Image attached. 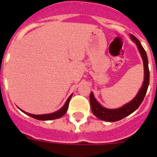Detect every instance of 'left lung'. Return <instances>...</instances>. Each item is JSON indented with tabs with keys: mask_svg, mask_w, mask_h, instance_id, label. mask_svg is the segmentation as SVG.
<instances>
[{
	"mask_svg": "<svg viewBox=\"0 0 157 157\" xmlns=\"http://www.w3.org/2000/svg\"><path fill=\"white\" fill-rule=\"evenodd\" d=\"M130 37H131V39L136 43L138 50H139L140 53L141 55L142 59H143L144 68H145V79H144L143 85L141 86L138 94H137V96L132 101L117 109H108L102 107L98 101H96L95 98L94 97V94H93V93H91L90 95L91 109H92V112L94 116H97L98 119L101 120L109 122H116L125 118L126 116L130 115L134 111L138 109V107L142 103L145 94H146L149 83V62H148L146 52H145V50L141 45L139 40L135 36H134L133 34H130Z\"/></svg>",
	"mask_w": 157,
	"mask_h": 157,
	"instance_id": "left-lung-1",
	"label": "left lung"
}]
</instances>
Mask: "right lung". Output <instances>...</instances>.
<instances>
[{
	"instance_id": "1",
	"label": "right lung",
	"mask_w": 157,
	"mask_h": 157,
	"mask_svg": "<svg viewBox=\"0 0 157 157\" xmlns=\"http://www.w3.org/2000/svg\"><path fill=\"white\" fill-rule=\"evenodd\" d=\"M72 97V94L68 98V99L67 100L66 103L64 104L61 109L58 110L57 112H53V113H51V114H45V115H32L30 114V113H27L26 112H23L24 113H26L28 116H31V117L34 118L36 120H55V119H58V118H60L63 116V115L66 114L67 111V109H68V105L69 102H70V100Z\"/></svg>"
}]
</instances>
